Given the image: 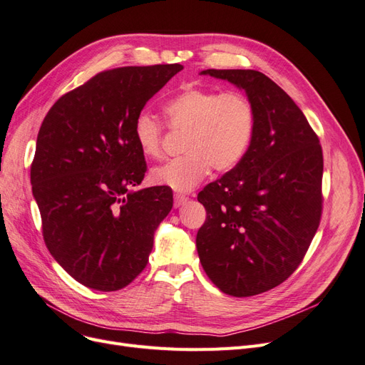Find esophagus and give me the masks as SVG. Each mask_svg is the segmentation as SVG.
I'll list each match as a JSON object with an SVG mask.
<instances>
[{"label": "esophagus", "instance_id": "1", "mask_svg": "<svg viewBox=\"0 0 365 365\" xmlns=\"http://www.w3.org/2000/svg\"><path fill=\"white\" fill-rule=\"evenodd\" d=\"M188 200V197L187 196H184V195H180V193H177L173 196V207L175 208H180V207H182L184 203Z\"/></svg>", "mask_w": 365, "mask_h": 365}]
</instances>
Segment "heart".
<instances>
[{
    "label": "heart",
    "mask_w": 365,
    "mask_h": 365,
    "mask_svg": "<svg viewBox=\"0 0 365 365\" xmlns=\"http://www.w3.org/2000/svg\"><path fill=\"white\" fill-rule=\"evenodd\" d=\"M163 112L175 132H187L185 155L153 168L151 180L177 192L195 188L210 173L235 169L249 153L256 130L252 100L242 93L185 88L169 98ZM163 124L148 112H140L133 136L140 153L158 157L163 147Z\"/></svg>",
    "instance_id": "obj_1"
}]
</instances>
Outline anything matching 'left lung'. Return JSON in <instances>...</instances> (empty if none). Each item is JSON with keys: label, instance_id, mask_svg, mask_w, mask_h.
Returning <instances> with one entry per match:
<instances>
[{"label": "left lung", "instance_id": "obj_1", "mask_svg": "<svg viewBox=\"0 0 365 365\" xmlns=\"http://www.w3.org/2000/svg\"><path fill=\"white\" fill-rule=\"evenodd\" d=\"M252 100L256 130L242 162L197 195L207 220L196 247L210 280L232 297H253L289 279L322 215L324 157L302 110L256 70H215Z\"/></svg>", "mask_w": 365, "mask_h": 365}]
</instances>
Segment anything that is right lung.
Returning <instances> with one entry per match:
<instances>
[{
	"instance_id": "right-lung-1",
	"label": "right lung",
	"mask_w": 365,
	"mask_h": 365,
	"mask_svg": "<svg viewBox=\"0 0 365 365\" xmlns=\"http://www.w3.org/2000/svg\"><path fill=\"white\" fill-rule=\"evenodd\" d=\"M181 64L101 71L55 101L31 165L43 238L81 284L112 292L147 267L154 232L173 205L168 187L130 190L147 163L133 124Z\"/></svg>"
}]
</instances>
